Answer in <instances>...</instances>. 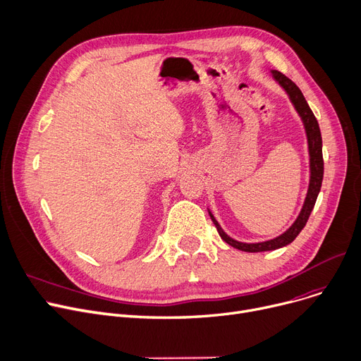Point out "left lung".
Listing matches in <instances>:
<instances>
[{
    "label": "left lung",
    "instance_id": "obj_1",
    "mask_svg": "<svg viewBox=\"0 0 361 361\" xmlns=\"http://www.w3.org/2000/svg\"><path fill=\"white\" fill-rule=\"evenodd\" d=\"M271 75H273L274 79L279 82L281 87L286 91L290 101H293L295 110L298 111V114L302 118V123H304L305 133H307V141H308V152H310V173L312 175H310V185H308V191H307V197H305V201H304V205H302V210H301L300 216L297 217V220L294 221V225L290 226L285 233H282L281 236L274 238V239H270V241H264V243H259V244L238 243V241H235V239H232L231 236H228L225 232H223V229L220 228L217 220L210 213V217L216 225V229H217V232H219V235H220L223 241L228 243L229 245H232L236 250L247 251V252L271 251V250H278V248H282V247L293 243L294 239L298 236V233L302 231L308 217H310V214H312V210H313L314 204H316L317 195H319L320 188H322V180H323L322 135H320V128H319V123H317V118L314 117L312 109L308 107L302 92L300 91V88L293 80H290L289 78H286L285 75H282L278 71H271Z\"/></svg>",
    "mask_w": 361,
    "mask_h": 361
}]
</instances>
